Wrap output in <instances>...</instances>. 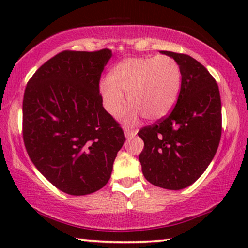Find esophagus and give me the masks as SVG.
<instances>
[{
	"mask_svg": "<svg viewBox=\"0 0 248 248\" xmlns=\"http://www.w3.org/2000/svg\"><path fill=\"white\" fill-rule=\"evenodd\" d=\"M124 133H125V137L127 139H131L133 138L134 135H137V131L132 130V128H128V127H124Z\"/></svg>",
	"mask_w": 248,
	"mask_h": 248,
	"instance_id": "esophagus-1",
	"label": "esophagus"
}]
</instances>
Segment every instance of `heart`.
Wrapping results in <instances>:
<instances>
[{
  "label": "heart",
  "mask_w": 248,
  "mask_h": 248,
  "mask_svg": "<svg viewBox=\"0 0 248 248\" xmlns=\"http://www.w3.org/2000/svg\"><path fill=\"white\" fill-rule=\"evenodd\" d=\"M182 74L178 63L170 56L128 57L116 64L109 79L100 82L105 107L111 116L123 110L125 96L131 106L124 114V122L133 124L139 117L157 121L166 116L177 101Z\"/></svg>",
  "instance_id": "b5f03b06"
}]
</instances>
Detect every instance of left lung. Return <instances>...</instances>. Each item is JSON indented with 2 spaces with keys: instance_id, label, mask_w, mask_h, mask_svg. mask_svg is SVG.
<instances>
[{
  "instance_id": "1",
  "label": "left lung",
  "mask_w": 248,
  "mask_h": 248,
  "mask_svg": "<svg viewBox=\"0 0 248 248\" xmlns=\"http://www.w3.org/2000/svg\"><path fill=\"white\" fill-rule=\"evenodd\" d=\"M178 63L181 91L170 114L139 132L144 148L139 160L145 179L177 191L199 179L215 157L221 138V100L209 71L186 54L161 50Z\"/></svg>"
}]
</instances>
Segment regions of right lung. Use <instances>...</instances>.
<instances>
[{"mask_svg": "<svg viewBox=\"0 0 248 248\" xmlns=\"http://www.w3.org/2000/svg\"><path fill=\"white\" fill-rule=\"evenodd\" d=\"M110 49L64 50L27 83L23 141L46 179L66 194L87 195L109 181L125 142L120 124L103 107L99 80Z\"/></svg>", "mask_w": 248, "mask_h": 248, "instance_id": "right-lung-1", "label": "right lung"}]
</instances>
